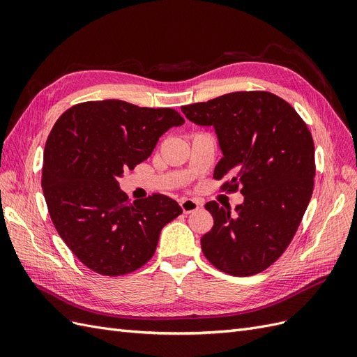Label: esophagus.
Masks as SVG:
<instances>
[{
    "label": "esophagus",
    "instance_id": "esophagus-1",
    "mask_svg": "<svg viewBox=\"0 0 357 357\" xmlns=\"http://www.w3.org/2000/svg\"><path fill=\"white\" fill-rule=\"evenodd\" d=\"M181 208H182V212L183 213H191V212H195L199 209V202L195 200H191V199H182L181 200Z\"/></svg>",
    "mask_w": 357,
    "mask_h": 357
}]
</instances>
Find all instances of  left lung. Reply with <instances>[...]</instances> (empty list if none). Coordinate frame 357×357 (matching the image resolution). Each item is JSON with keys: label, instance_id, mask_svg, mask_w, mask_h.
I'll list each match as a JSON object with an SVG mask.
<instances>
[{"label": "left lung", "instance_id": "8db88e82", "mask_svg": "<svg viewBox=\"0 0 357 357\" xmlns=\"http://www.w3.org/2000/svg\"><path fill=\"white\" fill-rule=\"evenodd\" d=\"M199 126H212L222 158L213 178L245 195L231 211L216 202L204 208L213 227L202 237L211 264L231 275H254L289 246L314 185V144L296 111L268 91H234L182 107Z\"/></svg>", "mask_w": 357, "mask_h": 357}]
</instances>
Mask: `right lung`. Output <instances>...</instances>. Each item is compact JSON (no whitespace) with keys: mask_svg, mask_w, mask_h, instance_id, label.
<instances>
[{"mask_svg":"<svg viewBox=\"0 0 357 357\" xmlns=\"http://www.w3.org/2000/svg\"><path fill=\"white\" fill-rule=\"evenodd\" d=\"M183 119L170 108L107 99L83 102L56 121L44 148L41 187L54 228L86 267L103 275L141 268L160 231L182 213L163 194L130 200L119 178L146 160Z\"/></svg>","mask_w":357,"mask_h":357,"instance_id":"1","label":"right lung"}]
</instances>
